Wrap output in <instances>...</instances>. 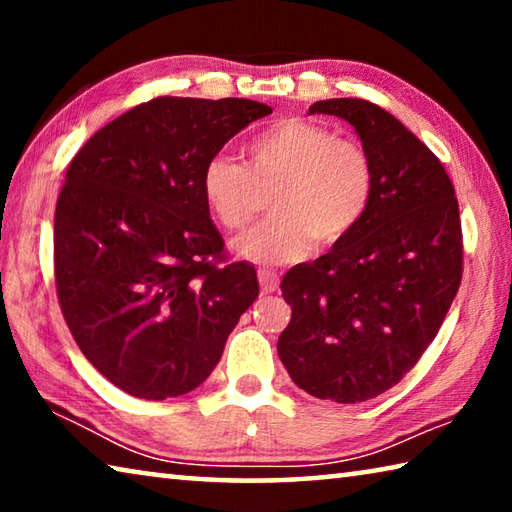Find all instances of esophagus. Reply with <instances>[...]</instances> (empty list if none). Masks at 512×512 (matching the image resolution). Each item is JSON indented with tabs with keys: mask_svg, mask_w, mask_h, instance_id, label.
I'll return each instance as SVG.
<instances>
[{
	"mask_svg": "<svg viewBox=\"0 0 512 512\" xmlns=\"http://www.w3.org/2000/svg\"><path fill=\"white\" fill-rule=\"evenodd\" d=\"M257 277H259V287H262V293H273L277 287H280V275L271 271V268H259Z\"/></svg>",
	"mask_w": 512,
	"mask_h": 512,
	"instance_id": "34e87169",
	"label": "esophagus"
}]
</instances>
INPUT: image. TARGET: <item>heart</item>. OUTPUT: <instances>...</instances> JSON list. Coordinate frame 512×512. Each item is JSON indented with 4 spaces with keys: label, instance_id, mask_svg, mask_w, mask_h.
Masks as SVG:
<instances>
[{
    "label": "heart",
    "instance_id": "1",
    "mask_svg": "<svg viewBox=\"0 0 512 512\" xmlns=\"http://www.w3.org/2000/svg\"><path fill=\"white\" fill-rule=\"evenodd\" d=\"M268 187L271 214L232 246L250 262L284 264L305 255L311 241L327 248L357 228L375 194V167L359 142L287 117L246 144V164L216 153L201 169L203 201L228 230L253 219L259 189Z\"/></svg>",
    "mask_w": 512,
    "mask_h": 512
}]
</instances>
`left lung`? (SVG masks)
<instances>
[{"label": "left lung", "mask_w": 512, "mask_h": 512, "mask_svg": "<svg viewBox=\"0 0 512 512\" xmlns=\"http://www.w3.org/2000/svg\"><path fill=\"white\" fill-rule=\"evenodd\" d=\"M309 115L354 126L375 194L348 237L284 275L291 320L277 354L302 391L357 404L393 388L436 339L461 287V214L443 164L391 112L327 99Z\"/></svg>", "instance_id": "obj_1"}]
</instances>
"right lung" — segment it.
Wrapping results in <instances>:
<instances>
[{"label":"right lung","instance_id":"right-lung-1","mask_svg":"<svg viewBox=\"0 0 512 512\" xmlns=\"http://www.w3.org/2000/svg\"><path fill=\"white\" fill-rule=\"evenodd\" d=\"M271 112L250 99L158 97L69 162L54 216L58 302L85 359L124 393L194 391L255 302V268L225 262L201 169Z\"/></svg>","mask_w":512,"mask_h":512}]
</instances>
